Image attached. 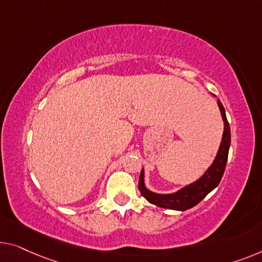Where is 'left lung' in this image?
<instances>
[{
    "mask_svg": "<svg viewBox=\"0 0 262 262\" xmlns=\"http://www.w3.org/2000/svg\"><path fill=\"white\" fill-rule=\"evenodd\" d=\"M217 104L219 108H220L222 120H224L225 123V130L220 148H219L217 155L215 160H214L213 165L209 167L208 170L198 181L183 187L182 189L178 190L177 193L173 194H156L148 190L144 187L143 170H141L139 180V189L141 192L142 196L147 199L150 204L162 207V208L175 210L189 209L192 207L196 206L201 200H204L206 195L212 192L219 183H220L226 168V163H227L229 146H231V128H229V123L227 118H226L225 108L220 102V100H217Z\"/></svg>",
    "mask_w": 262,
    "mask_h": 262,
    "instance_id": "left-lung-1",
    "label": "left lung"
}]
</instances>
